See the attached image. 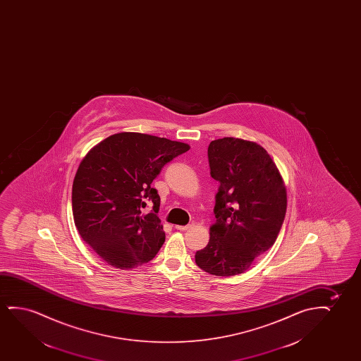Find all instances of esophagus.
Returning <instances> with one entry per match:
<instances>
[{
	"instance_id": "obj_1",
	"label": "esophagus",
	"mask_w": 361,
	"mask_h": 361,
	"mask_svg": "<svg viewBox=\"0 0 361 361\" xmlns=\"http://www.w3.org/2000/svg\"><path fill=\"white\" fill-rule=\"evenodd\" d=\"M175 228L178 229V231H188V229L191 228V224H188V226H175Z\"/></svg>"
}]
</instances>
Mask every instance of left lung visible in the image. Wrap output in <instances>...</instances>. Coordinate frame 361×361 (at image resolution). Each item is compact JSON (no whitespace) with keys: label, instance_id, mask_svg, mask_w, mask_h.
<instances>
[{"label":"left lung","instance_id":"obj_1","mask_svg":"<svg viewBox=\"0 0 361 361\" xmlns=\"http://www.w3.org/2000/svg\"><path fill=\"white\" fill-rule=\"evenodd\" d=\"M207 154L211 176L219 183L216 223L195 260L211 275L234 276L274 245L286 214V188L276 164L255 142L216 139Z\"/></svg>","mask_w":361,"mask_h":361}]
</instances>
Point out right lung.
<instances>
[{
    "label": "right lung",
    "mask_w": 361,
    "mask_h": 361,
    "mask_svg": "<svg viewBox=\"0 0 361 361\" xmlns=\"http://www.w3.org/2000/svg\"><path fill=\"white\" fill-rule=\"evenodd\" d=\"M190 145L150 134L109 135L81 160L73 183V216L102 260L128 270L150 262L165 242L160 197L150 185L165 164ZM150 202L152 213L142 208Z\"/></svg>",
    "instance_id": "add662e5"
}]
</instances>
